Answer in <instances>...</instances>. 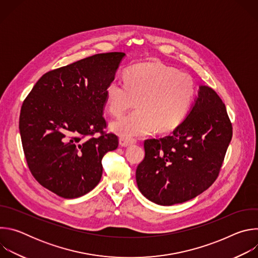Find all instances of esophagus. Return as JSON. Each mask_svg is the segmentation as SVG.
<instances>
[{"mask_svg": "<svg viewBox=\"0 0 258 258\" xmlns=\"http://www.w3.org/2000/svg\"><path fill=\"white\" fill-rule=\"evenodd\" d=\"M135 143H136V141L133 140V139H125V138H120L119 139V145L121 147H128V146H131Z\"/></svg>", "mask_w": 258, "mask_h": 258, "instance_id": "obj_1", "label": "esophagus"}]
</instances>
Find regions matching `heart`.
<instances>
[{"label": "heart", "mask_w": 258, "mask_h": 258, "mask_svg": "<svg viewBox=\"0 0 258 258\" xmlns=\"http://www.w3.org/2000/svg\"><path fill=\"white\" fill-rule=\"evenodd\" d=\"M105 96L113 115L137 104L136 110L110 124L118 136L132 139L150 135L156 128L169 132L178 126L192 105L195 85L186 72L159 62H147L126 69L124 83L109 82Z\"/></svg>", "instance_id": "heart-1"}]
</instances>
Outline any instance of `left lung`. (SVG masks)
Masks as SVG:
<instances>
[{
    "label": "left lung",
    "instance_id": "obj_1",
    "mask_svg": "<svg viewBox=\"0 0 258 258\" xmlns=\"http://www.w3.org/2000/svg\"><path fill=\"white\" fill-rule=\"evenodd\" d=\"M232 136L222 99L200 86L185 120L169 136L144 142L145 158L136 170L140 192L164 206L200 195L218 176Z\"/></svg>",
    "mask_w": 258,
    "mask_h": 258
}]
</instances>
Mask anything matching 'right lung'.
<instances>
[{"label": "right lung", "mask_w": 258, "mask_h": 258, "mask_svg": "<svg viewBox=\"0 0 258 258\" xmlns=\"http://www.w3.org/2000/svg\"><path fill=\"white\" fill-rule=\"evenodd\" d=\"M124 56L96 54L51 70L23 101L19 131L28 168L62 198L92 191L102 176L103 156L118 147L117 136L104 132L103 110L105 89Z\"/></svg>", "instance_id": "1"}]
</instances>
